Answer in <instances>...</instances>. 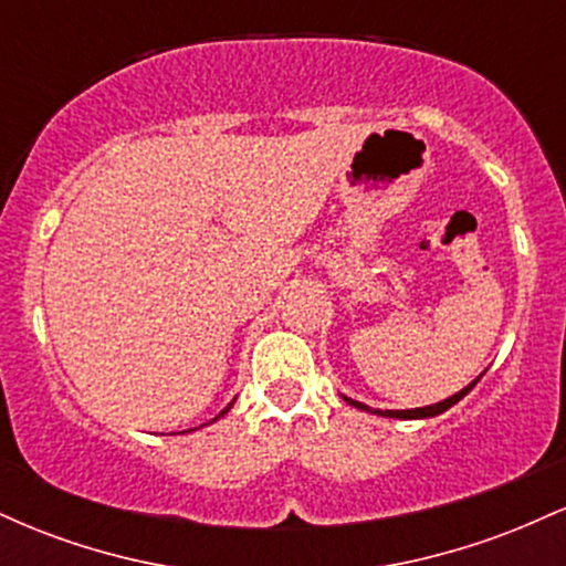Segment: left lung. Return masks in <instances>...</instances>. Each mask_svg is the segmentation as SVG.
Listing matches in <instances>:
<instances>
[{
    "instance_id": "obj_1",
    "label": "left lung",
    "mask_w": 566,
    "mask_h": 566,
    "mask_svg": "<svg viewBox=\"0 0 566 566\" xmlns=\"http://www.w3.org/2000/svg\"><path fill=\"white\" fill-rule=\"evenodd\" d=\"M479 378H482V375H479ZM479 378L473 380V382H469V386H465L463 391H458V394H454V396H447L444 401H437V405H428V407H415V409H373V407L361 405V401H354V399H348V396H343V399H346L350 407H356V409H365V412H373V415H382V418H399V420H423V418H433V415H441V412H447V409H450L452 405H458V401L463 399V396L469 394L473 386H476Z\"/></svg>"
}]
</instances>
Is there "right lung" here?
Returning a JSON list of instances; mask_svg holds the SVG:
<instances>
[{
	"instance_id": "1",
	"label": "right lung",
	"mask_w": 566,
	"mask_h": 566,
	"mask_svg": "<svg viewBox=\"0 0 566 566\" xmlns=\"http://www.w3.org/2000/svg\"><path fill=\"white\" fill-rule=\"evenodd\" d=\"M231 407H233V401H231V405H229V407H226V409H223V412H220V415H218V418H223V415H226V412H229V409H231ZM218 418H212V420H218Z\"/></svg>"
}]
</instances>
